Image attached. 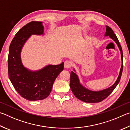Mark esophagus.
Instances as JSON below:
<instances>
[{"label":"esophagus","mask_w":130,"mask_h":130,"mask_svg":"<svg viewBox=\"0 0 130 130\" xmlns=\"http://www.w3.org/2000/svg\"><path fill=\"white\" fill-rule=\"evenodd\" d=\"M64 66L66 69H69V68L72 66V62L70 60H66L64 61Z\"/></svg>","instance_id":"esophagus-1"}]
</instances>
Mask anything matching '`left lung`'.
Masks as SVG:
<instances>
[{"label": "left lung", "instance_id": "obj_1", "mask_svg": "<svg viewBox=\"0 0 130 130\" xmlns=\"http://www.w3.org/2000/svg\"><path fill=\"white\" fill-rule=\"evenodd\" d=\"M109 36L111 39L114 41L116 44L118 45V47L120 51V55H121V60H122V66L120 68L119 76L113 85L111 87H108L103 90L98 91H95L90 90L88 88H86L83 86L80 82L79 77L75 73V70L74 69V71L71 72V75H70V88L71 91L73 92L75 96L80 101L86 102V103H98V102H102L104 99H106L113 90L115 89L119 83V81L121 78L123 67V51L122 47L120 45L119 40L113 32L112 29L110 27L106 26V32L104 34V36Z\"/></svg>", "mask_w": 130, "mask_h": 130}]
</instances>
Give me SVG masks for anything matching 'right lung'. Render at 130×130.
<instances>
[{
  "mask_svg": "<svg viewBox=\"0 0 130 130\" xmlns=\"http://www.w3.org/2000/svg\"><path fill=\"white\" fill-rule=\"evenodd\" d=\"M32 35H44L42 22H31L16 34L11 42L8 57V76L17 91L28 101L43 100L48 96L57 76L64 69V63L48 64L43 69L32 71L22 62L21 51Z\"/></svg>",
  "mask_w": 130,
  "mask_h": 130,
  "instance_id": "1",
  "label": "right lung"
}]
</instances>
